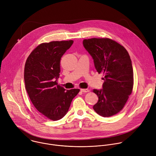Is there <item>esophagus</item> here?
Listing matches in <instances>:
<instances>
[{"instance_id":"1","label":"esophagus","mask_w":156,"mask_h":156,"mask_svg":"<svg viewBox=\"0 0 156 156\" xmlns=\"http://www.w3.org/2000/svg\"><path fill=\"white\" fill-rule=\"evenodd\" d=\"M80 91L82 92H83V93H87V92H89L90 91V90L89 89H85V88H81L80 89Z\"/></svg>"}]
</instances>
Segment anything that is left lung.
<instances>
[{"instance_id": "8db88e82", "label": "left lung", "mask_w": 156, "mask_h": 156, "mask_svg": "<svg viewBox=\"0 0 156 156\" xmlns=\"http://www.w3.org/2000/svg\"><path fill=\"white\" fill-rule=\"evenodd\" d=\"M83 45L94 61L98 74L105 78L103 89H94L98 97L93 106L101 116L111 117L126 105L133 87V71L130 55L120 44L109 38L84 39Z\"/></svg>"}]
</instances>
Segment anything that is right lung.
<instances>
[{
  "label": "right lung",
  "instance_id": "add662e5",
  "mask_svg": "<svg viewBox=\"0 0 156 156\" xmlns=\"http://www.w3.org/2000/svg\"><path fill=\"white\" fill-rule=\"evenodd\" d=\"M73 41L42 43L27 57L24 72L25 87L34 107L52 120L63 118L67 113L78 88L66 90L57 84L60 59Z\"/></svg>",
  "mask_w": 156,
  "mask_h": 156
}]
</instances>
